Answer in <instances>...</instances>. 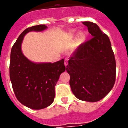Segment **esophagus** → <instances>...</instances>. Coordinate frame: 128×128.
<instances>
[{"label":"esophagus","instance_id":"1","mask_svg":"<svg viewBox=\"0 0 128 128\" xmlns=\"http://www.w3.org/2000/svg\"><path fill=\"white\" fill-rule=\"evenodd\" d=\"M64 65H65V66H66L68 65V60L67 59H65V60H64Z\"/></svg>","mask_w":128,"mask_h":128}]
</instances>
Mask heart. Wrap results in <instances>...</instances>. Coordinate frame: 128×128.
<instances>
[{
    "instance_id": "1",
    "label": "heart",
    "mask_w": 128,
    "mask_h": 128,
    "mask_svg": "<svg viewBox=\"0 0 128 128\" xmlns=\"http://www.w3.org/2000/svg\"><path fill=\"white\" fill-rule=\"evenodd\" d=\"M75 31L74 30H70L69 32V36L68 37V38L69 40H72L73 39V37H74V34H75ZM86 38H87V36L85 32H80L78 34V36H76V39H75V42H76V44L79 46V45L83 44L84 42H86Z\"/></svg>"
}]
</instances>
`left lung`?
Masks as SVG:
<instances>
[{"label":"left lung","instance_id":"1","mask_svg":"<svg viewBox=\"0 0 128 128\" xmlns=\"http://www.w3.org/2000/svg\"><path fill=\"white\" fill-rule=\"evenodd\" d=\"M92 38L79 46L68 60L66 71L78 99L96 102L106 96L115 82L116 62L110 39L99 26L83 22Z\"/></svg>","mask_w":128,"mask_h":128}]
</instances>
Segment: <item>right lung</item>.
I'll return each instance as SVG.
<instances>
[{
  "label": "right lung",
  "instance_id": "obj_1",
  "mask_svg": "<svg viewBox=\"0 0 128 128\" xmlns=\"http://www.w3.org/2000/svg\"><path fill=\"white\" fill-rule=\"evenodd\" d=\"M47 29L45 24L29 27L18 37L11 50L10 80L16 98L22 104L34 110L49 106L55 98V86L65 71L64 60L54 63L34 62L24 56L21 46L24 37L30 32Z\"/></svg>",
  "mask_w": 128,
  "mask_h": 128
}]
</instances>
